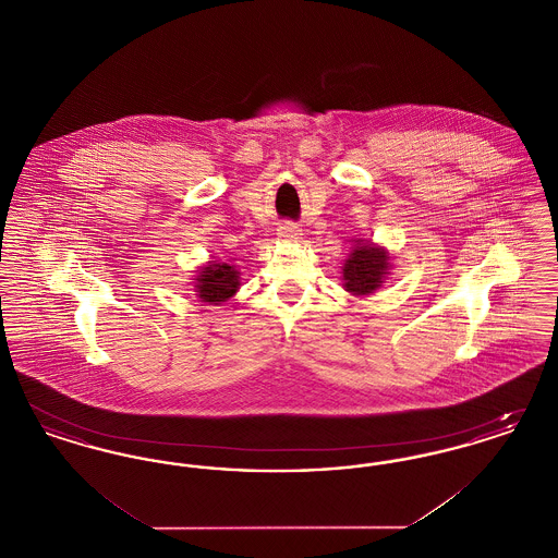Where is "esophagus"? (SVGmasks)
Masks as SVG:
<instances>
[{"mask_svg": "<svg viewBox=\"0 0 558 558\" xmlns=\"http://www.w3.org/2000/svg\"><path fill=\"white\" fill-rule=\"evenodd\" d=\"M278 234H280L282 240H299L303 236V230L299 226H294V223H282L278 228Z\"/></svg>", "mask_w": 558, "mask_h": 558, "instance_id": "obj_1", "label": "esophagus"}]
</instances>
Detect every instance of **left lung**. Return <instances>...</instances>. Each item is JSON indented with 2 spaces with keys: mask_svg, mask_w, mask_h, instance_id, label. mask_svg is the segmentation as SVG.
I'll list each match as a JSON object with an SVG mask.
<instances>
[{
  "mask_svg": "<svg viewBox=\"0 0 558 558\" xmlns=\"http://www.w3.org/2000/svg\"><path fill=\"white\" fill-rule=\"evenodd\" d=\"M391 274V255L372 240L357 239L343 266V289L353 296L378 291Z\"/></svg>",
  "mask_w": 558,
  "mask_h": 558,
  "instance_id": "obj_1",
  "label": "left lung"
}]
</instances>
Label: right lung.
Masks as SVG:
<instances>
[{
    "label": "right lung",
    "instance_id": "1",
    "mask_svg": "<svg viewBox=\"0 0 558 558\" xmlns=\"http://www.w3.org/2000/svg\"><path fill=\"white\" fill-rule=\"evenodd\" d=\"M240 289V269L228 262L215 259L196 269L194 292L207 305H221Z\"/></svg>",
    "mask_w": 558,
    "mask_h": 558
}]
</instances>
